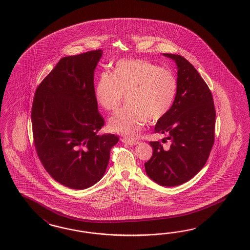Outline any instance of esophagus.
I'll return each mask as SVG.
<instances>
[{"instance_id":"obj_1","label":"esophagus","mask_w":250,"mask_h":250,"mask_svg":"<svg viewBox=\"0 0 250 250\" xmlns=\"http://www.w3.org/2000/svg\"><path fill=\"white\" fill-rule=\"evenodd\" d=\"M124 144H126L128 146H136L137 144H139V142L136 140H131V139H122Z\"/></svg>"}]
</instances>
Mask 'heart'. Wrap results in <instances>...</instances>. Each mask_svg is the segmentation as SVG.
<instances>
[{
    "label": "heart",
    "instance_id": "b5f03b06",
    "mask_svg": "<svg viewBox=\"0 0 250 250\" xmlns=\"http://www.w3.org/2000/svg\"><path fill=\"white\" fill-rule=\"evenodd\" d=\"M177 80L169 69L145 60H122L113 73L100 74L95 98L106 111L116 110L125 95L126 105L108 120L111 132L134 138L147 121L156 123L170 111L176 97Z\"/></svg>",
    "mask_w": 250,
    "mask_h": 250
}]
</instances>
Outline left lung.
<instances>
[{
	"label": "left lung",
	"instance_id": "1",
	"mask_svg": "<svg viewBox=\"0 0 250 250\" xmlns=\"http://www.w3.org/2000/svg\"><path fill=\"white\" fill-rule=\"evenodd\" d=\"M163 55L176 63L177 93L154 133L166 134L170 146L165 150L160 142H150L153 152L145 168L153 182L173 187L189 181L206 164L213 146L216 112L211 92L189 61L183 56Z\"/></svg>",
	"mask_w": 250,
	"mask_h": 250
}]
</instances>
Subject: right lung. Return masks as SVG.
Returning a JSON list of instances; mask_svg holds the SVG:
<instances>
[{
  "mask_svg": "<svg viewBox=\"0 0 250 250\" xmlns=\"http://www.w3.org/2000/svg\"><path fill=\"white\" fill-rule=\"evenodd\" d=\"M101 49L62 58L38 86L31 122L37 154L45 170L67 188L98 183L118 136L97 134L104 121L95 98L94 72Z\"/></svg>",
  "mask_w": 250,
  "mask_h": 250,
  "instance_id": "1",
  "label": "right lung"
}]
</instances>
